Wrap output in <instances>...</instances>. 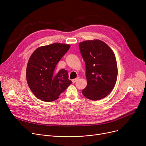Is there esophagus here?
Wrapping results in <instances>:
<instances>
[{
    "instance_id": "obj_1",
    "label": "esophagus",
    "mask_w": 146,
    "mask_h": 146,
    "mask_svg": "<svg viewBox=\"0 0 146 146\" xmlns=\"http://www.w3.org/2000/svg\"><path fill=\"white\" fill-rule=\"evenodd\" d=\"M79 78H76V79H73L72 80V82H73V83H75L76 81H77L78 79H79Z\"/></svg>"
}]
</instances>
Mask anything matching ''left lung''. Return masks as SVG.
<instances>
[{
	"mask_svg": "<svg viewBox=\"0 0 146 146\" xmlns=\"http://www.w3.org/2000/svg\"><path fill=\"white\" fill-rule=\"evenodd\" d=\"M79 49L85 63L88 82L82 94L90 100H100L115 85L118 76L115 56L108 45L98 40L82 42Z\"/></svg>",
	"mask_w": 146,
	"mask_h": 146,
	"instance_id": "left-lung-1",
	"label": "left lung"
}]
</instances>
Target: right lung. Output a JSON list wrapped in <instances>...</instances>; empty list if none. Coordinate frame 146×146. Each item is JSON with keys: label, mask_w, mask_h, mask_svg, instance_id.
<instances>
[{"label": "right lung", "mask_w": 146, "mask_h": 146, "mask_svg": "<svg viewBox=\"0 0 146 146\" xmlns=\"http://www.w3.org/2000/svg\"><path fill=\"white\" fill-rule=\"evenodd\" d=\"M70 45L54 43L38 48L30 57L26 76L28 85L35 96L45 102L56 100L72 83L65 69L54 72L58 61Z\"/></svg>", "instance_id": "add662e5"}]
</instances>
